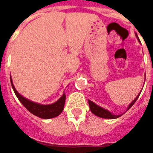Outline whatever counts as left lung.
Here are the masks:
<instances>
[{"label":"left lung","mask_w":153,"mask_h":153,"mask_svg":"<svg viewBox=\"0 0 153 153\" xmlns=\"http://www.w3.org/2000/svg\"><path fill=\"white\" fill-rule=\"evenodd\" d=\"M135 36H136V37H137V39L139 40V37H138L137 33H135ZM140 93H141V92H140ZM140 93H139V94H138V96L136 97L135 99H134L132 102H130V104H129L128 108H127L126 111H128V110H129V109H130V108L134 105V103L136 102V100H138V98H139V95H140ZM88 102H89V106H90V111H91V112L94 113L95 116H97V117H99L105 118V119H116V118L120 117L121 116H122V115L124 114V113L120 115L112 114V112H110L109 111H108L107 109L103 108L100 107V106L97 105L96 103H94V102H92V101L88 100Z\"/></svg>","instance_id":"left-lung-1"}]
</instances>
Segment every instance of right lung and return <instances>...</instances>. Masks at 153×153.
Listing matches in <instances>:
<instances>
[{
  "label": "right lung",
  "instance_id": "obj_1",
  "mask_svg": "<svg viewBox=\"0 0 153 153\" xmlns=\"http://www.w3.org/2000/svg\"><path fill=\"white\" fill-rule=\"evenodd\" d=\"M10 82L12 88H13V90L14 91V94H16L19 100L33 115H35V116L40 118H42V119H51V118L56 117L61 112H63L66 100V95L64 93L59 100H57L56 102H53V103H51V104H40V103H37V102H32L31 100L24 98L23 95H21L16 90L14 85H13V81H12L11 77Z\"/></svg>",
  "mask_w": 153,
  "mask_h": 153
}]
</instances>
